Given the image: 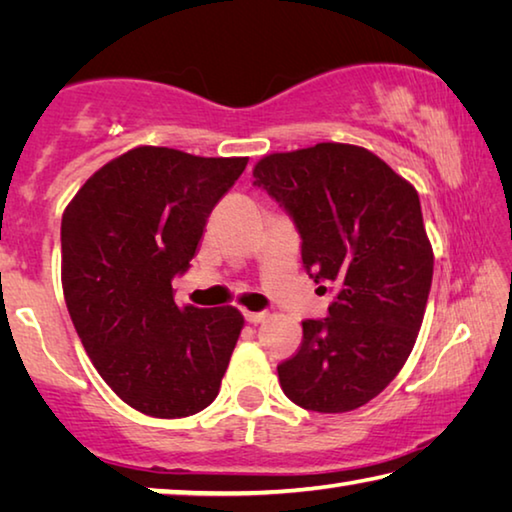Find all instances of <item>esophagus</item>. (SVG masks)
<instances>
[{
    "mask_svg": "<svg viewBox=\"0 0 512 512\" xmlns=\"http://www.w3.org/2000/svg\"><path fill=\"white\" fill-rule=\"evenodd\" d=\"M244 318L248 320V323L257 325V323H264L268 314H266V311H244Z\"/></svg>",
    "mask_w": 512,
    "mask_h": 512,
    "instance_id": "esophagus-1",
    "label": "esophagus"
}]
</instances>
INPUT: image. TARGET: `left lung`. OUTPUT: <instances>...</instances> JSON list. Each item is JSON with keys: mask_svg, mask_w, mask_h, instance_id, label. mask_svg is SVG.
Returning <instances> with one entry per match:
<instances>
[{"mask_svg": "<svg viewBox=\"0 0 512 512\" xmlns=\"http://www.w3.org/2000/svg\"><path fill=\"white\" fill-rule=\"evenodd\" d=\"M253 176L296 225L316 291L334 296L277 366L282 391L307 411L359 409L402 370L427 307L433 253L418 192L375 153L336 142L266 155Z\"/></svg>", "mask_w": 512, "mask_h": 512, "instance_id": "obj_1", "label": "left lung"}]
</instances>
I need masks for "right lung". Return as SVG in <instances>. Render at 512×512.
I'll use <instances>...</instances> for the list:
<instances>
[{"label": "right lung", "instance_id": "right-lung-1", "mask_svg": "<svg viewBox=\"0 0 512 512\" xmlns=\"http://www.w3.org/2000/svg\"><path fill=\"white\" fill-rule=\"evenodd\" d=\"M248 158L140 146L101 167L60 225L63 291L103 381L151 418H187L219 395L244 316L173 302L207 219Z\"/></svg>", "mask_w": 512, "mask_h": 512}]
</instances>
